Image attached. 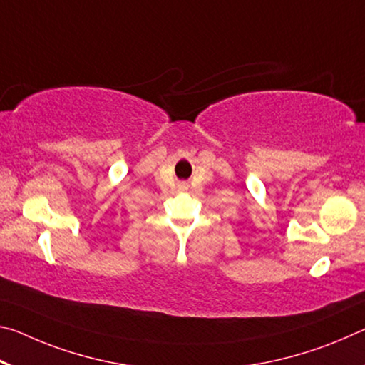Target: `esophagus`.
I'll return each mask as SVG.
<instances>
[{
    "label": "esophagus",
    "mask_w": 365,
    "mask_h": 365,
    "mask_svg": "<svg viewBox=\"0 0 365 365\" xmlns=\"http://www.w3.org/2000/svg\"><path fill=\"white\" fill-rule=\"evenodd\" d=\"M178 187H180L182 190H187V188H188V185H187V183H180V185H178Z\"/></svg>",
    "instance_id": "34e87169"
}]
</instances>
